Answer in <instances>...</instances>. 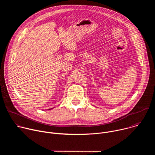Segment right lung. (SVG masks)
<instances>
[{
  "instance_id": "add662e5",
  "label": "right lung",
  "mask_w": 155,
  "mask_h": 155,
  "mask_svg": "<svg viewBox=\"0 0 155 155\" xmlns=\"http://www.w3.org/2000/svg\"><path fill=\"white\" fill-rule=\"evenodd\" d=\"M51 109H52V108H50V109H49V110H51Z\"/></svg>"
}]
</instances>
